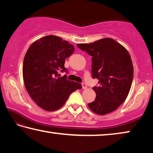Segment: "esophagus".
<instances>
[{
  "instance_id": "esophagus-1",
  "label": "esophagus",
  "mask_w": 153,
  "mask_h": 153,
  "mask_svg": "<svg viewBox=\"0 0 153 153\" xmlns=\"http://www.w3.org/2000/svg\"><path fill=\"white\" fill-rule=\"evenodd\" d=\"M82 89H84V90H85V89H86V88H87V86H86V84H84V83H82Z\"/></svg>"
}]
</instances>
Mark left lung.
<instances>
[{
  "label": "left lung",
  "mask_w": 153,
  "mask_h": 153,
  "mask_svg": "<svg viewBox=\"0 0 153 153\" xmlns=\"http://www.w3.org/2000/svg\"><path fill=\"white\" fill-rule=\"evenodd\" d=\"M77 46L92 56V76L99 80L100 86L93 87L97 96L89 108L100 115L113 112L125 101L132 83L134 67L128 51L109 38Z\"/></svg>",
  "instance_id": "8db88e82"
}]
</instances>
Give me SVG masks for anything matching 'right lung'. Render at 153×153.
Listing matches in <instances>:
<instances>
[{
    "instance_id": "add662e5",
    "label": "right lung",
    "mask_w": 153,
    "mask_h": 153,
    "mask_svg": "<svg viewBox=\"0 0 153 153\" xmlns=\"http://www.w3.org/2000/svg\"><path fill=\"white\" fill-rule=\"evenodd\" d=\"M74 52V46L56 36H46L33 42L25 54L23 77L25 89L38 106L53 111L63 106L69 95L82 88L79 83L59 77L58 71H67L65 59Z\"/></svg>"
}]
</instances>
